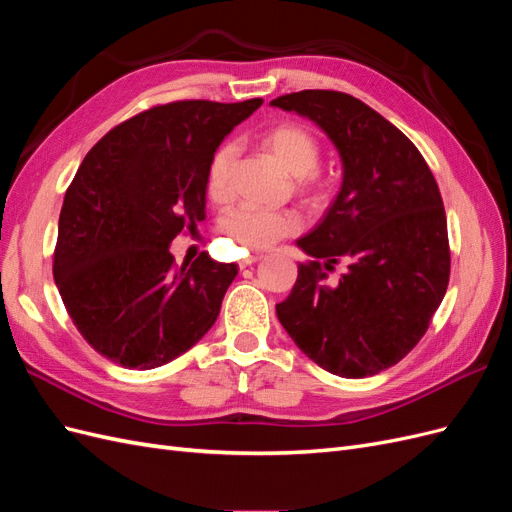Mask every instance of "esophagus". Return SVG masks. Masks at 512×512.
I'll return each mask as SVG.
<instances>
[{"instance_id": "obj_1", "label": "esophagus", "mask_w": 512, "mask_h": 512, "mask_svg": "<svg viewBox=\"0 0 512 512\" xmlns=\"http://www.w3.org/2000/svg\"><path fill=\"white\" fill-rule=\"evenodd\" d=\"M260 260H262V256H250V258L241 260V262H239V267H241V269H245V267H252V265H256V262H260Z\"/></svg>"}]
</instances>
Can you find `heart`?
Returning <instances> with one entry per match:
<instances>
[{
  "mask_svg": "<svg viewBox=\"0 0 512 512\" xmlns=\"http://www.w3.org/2000/svg\"><path fill=\"white\" fill-rule=\"evenodd\" d=\"M262 149L280 164L286 175L299 179V190L318 194L314 170L320 162V145L312 132L294 123H282L262 136ZM235 162V147L222 145L207 166V194L215 203H224L230 196V168ZM301 222L290 211H265L256 207H241L226 215L224 230L243 250H267L280 239L294 235Z\"/></svg>",
  "mask_w": 512,
  "mask_h": 512,
  "instance_id": "heart-1",
  "label": "heart"
}]
</instances>
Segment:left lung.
Wrapping results in <instances>:
<instances>
[{"label":"left lung","instance_id":"1","mask_svg":"<svg viewBox=\"0 0 512 512\" xmlns=\"http://www.w3.org/2000/svg\"><path fill=\"white\" fill-rule=\"evenodd\" d=\"M271 106L314 121L342 160V188L297 239L316 260L299 265L277 318L322 369L374 376L418 344L444 299L451 252L438 183L404 132L342 91H297ZM335 264L347 267L337 283L326 275Z\"/></svg>","mask_w":512,"mask_h":512}]
</instances>
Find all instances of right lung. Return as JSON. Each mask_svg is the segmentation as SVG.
<instances>
[{
	"mask_svg": "<svg viewBox=\"0 0 512 512\" xmlns=\"http://www.w3.org/2000/svg\"><path fill=\"white\" fill-rule=\"evenodd\" d=\"M260 104L153 106L100 138L76 170L53 275L76 329L108 361L160 367L213 327L237 265L203 252L175 269L168 247L205 220L209 160Z\"/></svg>",
	"mask_w": 512,
	"mask_h": 512,
	"instance_id": "1",
	"label": "right lung"
}]
</instances>
